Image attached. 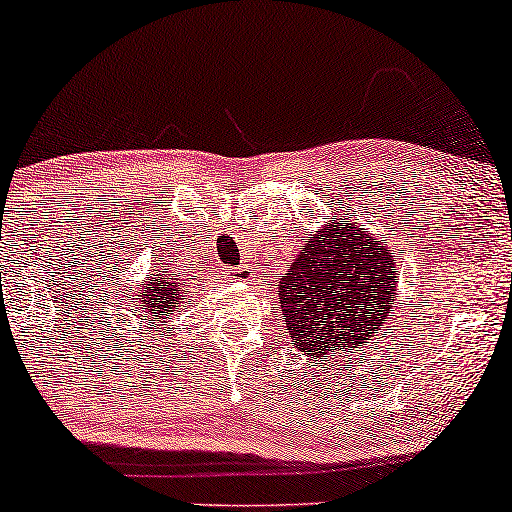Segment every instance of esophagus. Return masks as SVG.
<instances>
[{"label": "esophagus", "instance_id": "1", "mask_svg": "<svg viewBox=\"0 0 512 512\" xmlns=\"http://www.w3.org/2000/svg\"><path fill=\"white\" fill-rule=\"evenodd\" d=\"M225 275L230 277V280H240V282H251L254 280V270L249 268V265H240V268H225Z\"/></svg>", "mask_w": 512, "mask_h": 512}]
</instances>
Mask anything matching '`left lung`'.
Masks as SVG:
<instances>
[{
  "label": "left lung",
  "instance_id": "obj_1",
  "mask_svg": "<svg viewBox=\"0 0 512 512\" xmlns=\"http://www.w3.org/2000/svg\"><path fill=\"white\" fill-rule=\"evenodd\" d=\"M395 280V256L386 240L336 218L310 237L277 284L287 334L315 364L353 353L386 324Z\"/></svg>",
  "mask_w": 512,
  "mask_h": 512
}]
</instances>
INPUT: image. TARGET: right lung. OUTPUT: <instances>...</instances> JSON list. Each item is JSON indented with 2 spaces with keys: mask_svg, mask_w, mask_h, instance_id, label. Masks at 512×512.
Wrapping results in <instances>:
<instances>
[{
  "mask_svg": "<svg viewBox=\"0 0 512 512\" xmlns=\"http://www.w3.org/2000/svg\"><path fill=\"white\" fill-rule=\"evenodd\" d=\"M185 287H188V284L178 280V275H171L167 268H162L141 291H138L143 298L141 303L145 313H148L150 327H155V322H167L174 315L181 313V294Z\"/></svg>",
  "mask_w": 512,
  "mask_h": 512,
  "instance_id": "obj_1",
  "label": "right lung"
}]
</instances>
